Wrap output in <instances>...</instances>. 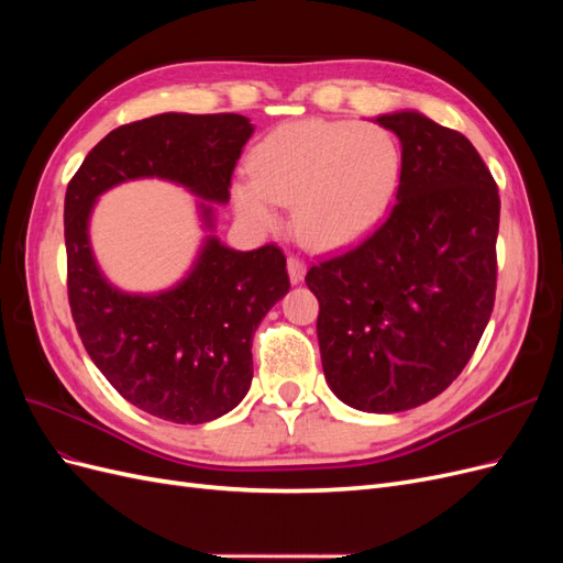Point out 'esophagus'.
<instances>
[{
    "label": "esophagus",
    "mask_w": 563,
    "mask_h": 563,
    "mask_svg": "<svg viewBox=\"0 0 563 563\" xmlns=\"http://www.w3.org/2000/svg\"><path fill=\"white\" fill-rule=\"evenodd\" d=\"M305 272H308L305 263L300 258H296V255H291V258H288V277H291V282L300 284L302 277H305Z\"/></svg>",
    "instance_id": "obj_1"
}]
</instances>
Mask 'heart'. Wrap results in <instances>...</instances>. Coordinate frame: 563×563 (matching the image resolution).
Returning a JSON list of instances; mask_svg holds the SVG:
<instances>
[{"label": "heart", "mask_w": 563, "mask_h": 563, "mask_svg": "<svg viewBox=\"0 0 563 563\" xmlns=\"http://www.w3.org/2000/svg\"><path fill=\"white\" fill-rule=\"evenodd\" d=\"M401 147L376 124L305 119L267 133L249 157L251 178L232 183L234 209L261 230L294 228L312 249L360 242L385 218L401 180Z\"/></svg>", "instance_id": "1"}]
</instances>
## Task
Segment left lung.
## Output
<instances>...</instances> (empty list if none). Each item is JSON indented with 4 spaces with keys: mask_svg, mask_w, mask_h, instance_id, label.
Returning <instances> with one entry per match:
<instances>
[{
    "mask_svg": "<svg viewBox=\"0 0 563 563\" xmlns=\"http://www.w3.org/2000/svg\"><path fill=\"white\" fill-rule=\"evenodd\" d=\"M376 124L401 143L397 203L305 282L333 395L356 411L399 413L441 395L479 345L496 300L500 197L463 133L416 110Z\"/></svg>",
    "mask_w": 563,
    "mask_h": 563,
    "instance_id": "obj_1",
    "label": "left lung"
}]
</instances>
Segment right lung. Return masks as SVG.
<instances>
[{"label":"right lung","instance_id":"add662e5","mask_svg":"<svg viewBox=\"0 0 563 563\" xmlns=\"http://www.w3.org/2000/svg\"><path fill=\"white\" fill-rule=\"evenodd\" d=\"M242 114L164 112L100 141L65 192L67 298L84 347L110 385L141 411L180 424L209 422L251 387V343L291 284L279 246L234 251L207 234L187 277L159 294H124L100 272L89 218L96 199L135 178H162L197 195L203 228L251 139Z\"/></svg>","mask_w":563,"mask_h":563}]
</instances>
